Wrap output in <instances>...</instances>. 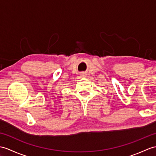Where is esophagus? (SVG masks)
<instances>
[{
  "mask_svg": "<svg viewBox=\"0 0 156 156\" xmlns=\"http://www.w3.org/2000/svg\"><path fill=\"white\" fill-rule=\"evenodd\" d=\"M80 76L82 77H83V78H84V77H86V74H84V73H81V74H80Z\"/></svg>",
  "mask_w": 156,
  "mask_h": 156,
  "instance_id": "1",
  "label": "esophagus"
}]
</instances>
